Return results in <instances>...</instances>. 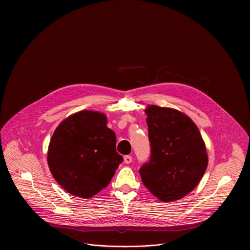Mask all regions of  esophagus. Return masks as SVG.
I'll list each match as a JSON object with an SVG mask.
<instances>
[{"label": "esophagus", "mask_w": 250, "mask_h": 250, "mask_svg": "<svg viewBox=\"0 0 250 250\" xmlns=\"http://www.w3.org/2000/svg\"><path fill=\"white\" fill-rule=\"evenodd\" d=\"M132 161H133L132 156H130V155H126V156H124V163H125V164H131V163H132Z\"/></svg>", "instance_id": "34e87169"}]
</instances>
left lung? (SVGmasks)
Masks as SVG:
<instances>
[{
  "mask_svg": "<svg viewBox=\"0 0 250 250\" xmlns=\"http://www.w3.org/2000/svg\"><path fill=\"white\" fill-rule=\"evenodd\" d=\"M149 162L140 168L144 186L164 202L190 192L208 166L205 143L192 120L170 107L148 106Z\"/></svg>",
  "mask_w": 250,
  "mask_h": 250,
  "instance_id": "obj_1",
  "label": "left lung"
}]
</instances>
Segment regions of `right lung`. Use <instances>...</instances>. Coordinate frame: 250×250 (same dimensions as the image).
I'll return each instance as SVG.
<instances>
[{
	"label": "right lung",
	"instance_id": "obj_1",
	"mask_svg": "<svg viewBox=\"0 0 250 250\" xmlns=\"http://www.w3.org/2000/svg\"><path fill=\"white\" fill-rule=\"evenodd\" d=\"M48 165L55 180L69 193L90 198L106 188L123 158L107 116L82 110L56 129L48 149Z\"/></svg>",
	"mask_w": 250,
	"mask_h": 250
}]
</instances>
